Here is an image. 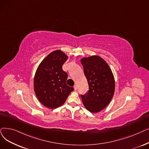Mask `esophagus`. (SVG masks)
Instances as JSON below:
<instances>
[{"instance_id":"34e87169","label":"esophagus","mask_w":149,"mask_h":149,"mask_svg":"<svg viewBox=\"0 0 149 149\" xmlns=\"http://www.w3.org/2000/svg\"><path fill=\"white\" fill-rule=\"evenodd\" d=\"M74 89L76 91V90H77V89H78V87H77V85H74Z\"/></svg>"}]
</instances>
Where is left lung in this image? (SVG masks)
I'll return each instance as SVG.
<instances>
[{
  "label": "left lung",
  "mask_w": 149,
  "mask_h": 149,
  "mask_svg": "<svg viewBox=\"0 0 149 149\" xmlns=\"http://www.w3.org/2000/svg\"><path fill=\"white\" fill-rule=\"evenodd\" d=\"M89 85L86 95H81L85 107L93 113L101 111L111 102L115 80L111 68L102 57L93 55L80 60Z\"/></svg>",
  "instance_id": "obj_1"
}]
</instances>
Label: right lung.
Here are the masks:
<instances>
[{
    "instance_id": "add662e5",
    "label": "right lung",
    "mask_w": 149,
    "mask_h": 149,
    "mask_svg": "<svg viewBox=\"0 0 149 149\" xmlns=\"http://www.w3.org/2000/svg\"><path fill=\"white\" fill-rule=\"evenodd\" d=\"M68 56L61 50L52 52L39 64L34 77L35 94L42 104L54 109L63 105L74 88L67 85L62 66Z\"/></svg>"
}]
</instances>
